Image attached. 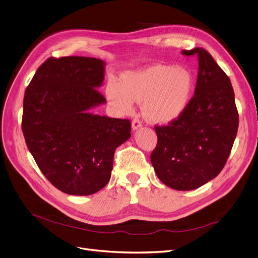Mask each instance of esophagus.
I'll use <instances>...</instances> for the list:
<instances>
[{"label":"esophagus","mask_w":258,"mask_h":258,"mask_svg":"<svg viewBox=\"0 0 258 258\" xmlns=\"http://www.w3.org/2000/svg\"><path fill=\"white\" fill-rule=\"evenodd\" d=\"M141 125H142V124H141V121L139 119H134L132 121V130L134 132L137 131Z\"/></svg>","instance_id":"1"}]
</instances>
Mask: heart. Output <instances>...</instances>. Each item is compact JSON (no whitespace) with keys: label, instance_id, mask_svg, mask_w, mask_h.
Listing matches in <instances>:
<instances>
[{"label":"heart","instance_id":"obj_1","mask_svg":"<svg viewBox=\"0 0 258 258\" xmlns=\"http://www.w3.org/2000/svg\"><path fill=\"white\" fill-rule=\"evenodd\" d=\"M194 89L192 75L183 67L155 63L123 76L122 83L109 81L106 98L120 113H130L134 102L142 103L145 118L169 124L186 110Z\"/></svg>","mask_w":258,"mask_h":258}]
</instances>
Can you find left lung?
Wrapping results in <instances>:
<instances>
[{
    "label": "left lung",
    "mask_w": 258,
    "mask_h": 258,
    "mask_svg": "<svg viewBox=\"0 0 258 258\" xmlns=\"http://www.w3.org/2000/svg\"><path fill=\"white\" fill-rule=\"evenodd\" d=\"M194 98L177 120L155 126L157 146L151 163L157 177L175 190H194L221 172L238 130L235 94L228 76L202 47Z\"/></svg>",
    "instance_id": "1"
}]
</instances>
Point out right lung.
Returning <instances> with one entry per match:
<instances>
[{
    "mask_svg": "<svg viewBox=\"0 0 258 258\" xmlns=\"http://www.w3.org/2000/svg\"><path fill=\"white\" fill-rule=\"evenodd\" d=\"M105 62L68 56L46 59L27 86L22 131L36 164L51 184L71 196L106 186L114 150L131 138V122L94 114Z\"/></svg>",
    "mask_w": 258,
    "mask_h": 258,
    "instance_id": "1",
    "label": "right lung"
}]
</instances>
